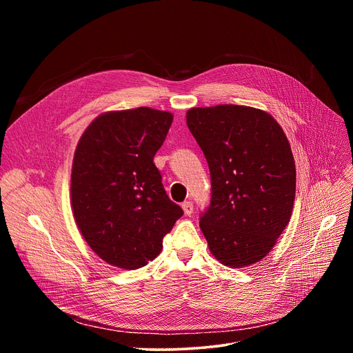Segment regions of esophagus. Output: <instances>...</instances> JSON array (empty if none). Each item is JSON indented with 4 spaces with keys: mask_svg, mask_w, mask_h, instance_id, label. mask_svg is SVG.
Listing matches in <instances>:
<instances>
[{
    "mask_svg": "<svg viewBox=\"0 0 353 353\" xmlns=\"http://www.w3.org/2000/svg\"><path fill=\"white\" fill-rule=\"evenodd\" d=\"M181 208H183V211H184V214H185L187 216H190V215L192 214V211H194L192 203H190V201H185V203H183V204H181Z\"/></svg>",
    "mask_w": 353,
    "mask_h": 353,
    "instance_id": "obj_1",
    "label": "esophagus"
}]
</instances>
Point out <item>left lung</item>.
Instances as JSON below:
<instances>
[{
	"instance_id": "obj_1",
	"label": "left lung",
	"mask_w": 353,
	"mask_h": 353,
	"mask_svg": "<svg viewBox=\"0 0 353 353\" xmlns=\"http://www.w3.org/2000/svg\"><path fill=\"white\" fill-rule=\"evenodd\" d=\"M185 117L211 173V204L199 216L210 251L230 268L254 264L275 245L293 210L289 141L271 114L254 108H192Z\"/></svg>"
}]
</instances>
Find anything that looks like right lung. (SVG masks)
<instances>
[{
    "label": "right lung",
    "instance_id": "right-lung-1",
    "mask_svg": "<svg viewBox=\"0 0 353 353\" xmlns=\"http://www.w3.org/2000/svg\"><path fill=\"white\" fill-rule=\"evenodd\" d=\"M172 121V113L149 108L103 113L75 149L74 218L89 247L114 267L137 270L152 261L183 216L154 163Z\"/></svg>",
    "mask_w": 353,
    "mask_h": 353
}]
</instances>
